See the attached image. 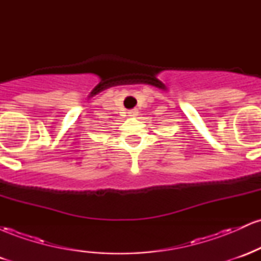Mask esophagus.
<instances>
[{"mask_svg":"<svg viewBox=\"0 0 261 261\" xmlns=\"http://www.w3.org/2000/svg\"><path fill=\"white\" fill-rule=\"evenodd\" d=\"M137 110L136 109H131V110H128V115L130 116H136L137 115Z\"/></svg>","mask_w":261,"mask_h":261,"instance_id":"34e87169","label":"esophagus"}]
</instances>
